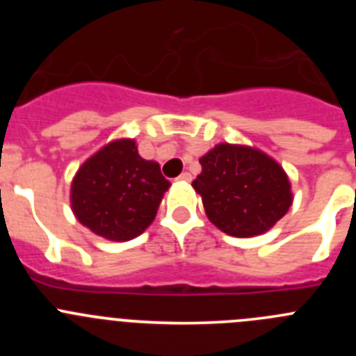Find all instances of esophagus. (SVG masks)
Returning a JSON list of instances; mask_svg holds the SVG:
<instances>
[{"label":"esophagus","mask_w":356,"mask_h":356,"mask_svg":"<svg viewBox=\"0 0 356 356\" xmlns=\"http://www.w3.org/2000/svg\"><path fill=\"white\" fill-rule=\"evenodd\" d=\"M176 180H178V181H191V180H193V175H191V172H181V175L176 178Z\"/></svg>","instance_id":"1"}]
</instances>
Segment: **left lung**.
Listing matches in <instances>:
<instances>
[{
  "label": "left lung",
  "instance_id": "1",
  "mask_svg": "<svg viewBox=\"0 0 356 356\" xmlns=\"http://www.w3.org/2000/svg\"><path fill=\"white\" fill-rule=\"evenodd\" d=\"M200 163L193 187L210 222L232 237L264 234L291 209L287 172L257 147L217 144Z\"/></svg>",
  "mask_w": 356,
  "mask_h": 356
}]
</instances>
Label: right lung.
Listing matches in <instances>:
<instances>
[{"mask_svg":"<svg viewBox=\"0 0 356 356\" xmlns=\"http://www.w3.org/2000/svg\"><path fill=\"white\" fill-rule=\"evenodd\" d=\"M169 187L159 163L144 160L134 139L112 140L74 175L71 209L96 235L124 242L153 222Z\"/></svg>","mask_w":356,"mask_h":356,"instance_id":"obj_1","label":"right lung"}]
</instances>
